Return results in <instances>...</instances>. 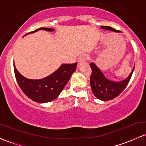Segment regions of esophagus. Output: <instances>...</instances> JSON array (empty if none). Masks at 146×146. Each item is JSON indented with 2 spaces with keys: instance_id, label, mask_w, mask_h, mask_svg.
<instances>
[{
  "instance_id": "obj_1",
  "label": "esophagus",
  "mask_w": 146,
  "mask_h": 146,
  "mask_svg": "<svg viewBox=\"0 0 146 146\" xmlns=\"http://www.w3.org/2000/svg\"><path fill=\"white\" fill-rule=\"evenodd\" d=\"M86 59H87V56H86V55H84V54L81 55V56L78 58V63L83 62H84L85 60H86Z\"/></svg>"
}]
</instances>
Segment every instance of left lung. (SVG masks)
<instances>
[{"label":"left lung","mask_w":146,"mask_h":146,"mask_svg":"<svg viewBox=\"0 0 146 146\" xmlns=\"http://www.w3.org/2000/svg\"><path fill=\"white\" fill-rule=\"evenodd\" d=\"M102 29L110 30V31L118 32L116 29H113L111 27L102 26ZM90 66L91 67V75H90V83L91 86L93 94L99 100L103 101H108L117 98L119 95L126 88L131 78L134 68L130 73L128 78L125 79L123 81L116 82L110 81L106 78L100 68L97 67L94 63H90Z\"/></svg>","instance_id":"obj_1"}]
</instances>
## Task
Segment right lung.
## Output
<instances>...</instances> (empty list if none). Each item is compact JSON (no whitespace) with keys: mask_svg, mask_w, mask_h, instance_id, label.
Here are the masks:
<instances>
[{"mask_svg":"<svg viewBox=\"0 0 146 146\" xmlns=\"http://www.w3.org/2000/svg\"><path fill=\"white\" fill-rule=\"evenodd\" d=\"M53 31L51 28H39L38 30ZM77 63L64 64L53 74L42 80H30L23 77L17 71L14 64V69L18 86L28 98L38 103H45L56 99L66 86L71 75L76 69Z\"/></svg>","mask_w":146,"mask_h":146,"instance_id":"add662e5","label":"right lung"}]
</instances>
